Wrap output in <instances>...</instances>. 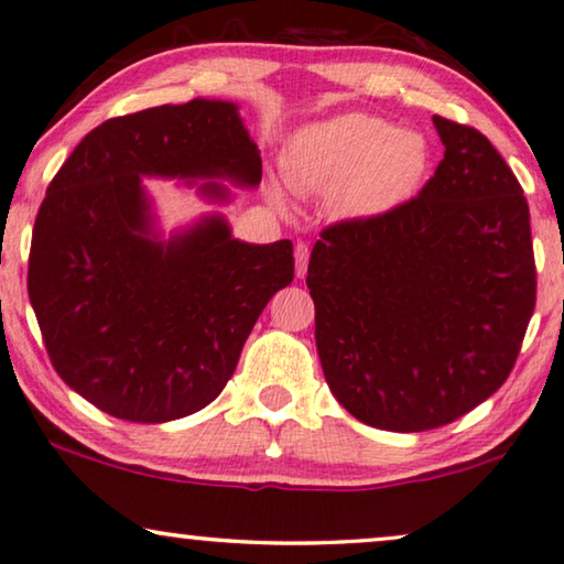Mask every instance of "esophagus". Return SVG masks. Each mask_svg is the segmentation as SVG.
Listing matches in <instances>:
<instances>
[{
	"label": "esophagus",
	"instance_id": "1",
	"mask_svg": "<svg viewBox=\"0 0 564 564\" xmlns=\"http://www.w3.org/2000/svg\"><path fill=\"white\" fill-rule=\"evenodd\" d=\"M307 262H310V247L300 242L294 247V272H297V276H304V272H307Z\"/></svg>",
	"mask_w": 564,
	"mask_h": 564
}]
</instances>
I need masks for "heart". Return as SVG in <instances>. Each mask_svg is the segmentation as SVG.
Instances as JSON below:
<instances>
[{
  "instance_id": "b5f03b06",
  "label": "heart",
  "mask_w": 564,
  "mask_h": 564,
  "mask_svg": "<svg viewBox=\"0 0 564 564\" xmlns=\"http://www.w3.org/2000/svg\"><path fill=\"white\" fill-rule=\"evenodd\" d=\"M430 170V144L390 119L349 112L300 129L284 152V174L302 195H332L347 217L372 219L410 202ZM276 205H284L274 192Z\"/></svg>"
}]
</instances>
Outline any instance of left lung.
<instances>
[{"mask_svg": "<svg viewBox=\"0 0 564 564\" xmlns=\"http://www.w3.org/2000/svg\"><path fill=\"white\" fill-rule=\"evenodd\" d=\"M432 122L445 156L420 195L322 229L307 267L329 390L390 432L442 427L500 390L538 294L520 182L475 127Z\"/></svg>", "mask_w": 564, "mask_h": 564, "instance_id": "left-lung-1", "label": "left lung"}]
</instances>
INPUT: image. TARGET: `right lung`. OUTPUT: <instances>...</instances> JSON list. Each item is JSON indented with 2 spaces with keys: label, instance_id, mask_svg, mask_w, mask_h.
Segmentation results:
<instances>
[{
  "label": "right lung",
  "instance_id": "add662e5",
  "mask_svg": "<svg viewBox=\"0 0 564 564\" xmlns=\"http://www.w3.org/2000/svg\"><path fill=\"white\" fill-rule=\"evenodd\" d=\"M142 177L257 187L262 160L237 112L192 99L115 117L82 140L34 219L26 290L54 369L127 422L187 417L232 377L257 317L294 276L290 239L247 245L207 215L162 239Z\"/></svg>",
  "mask_w": 564,
  "mask_h": 564
}]
</instances>
